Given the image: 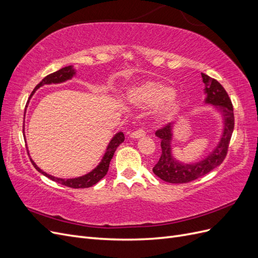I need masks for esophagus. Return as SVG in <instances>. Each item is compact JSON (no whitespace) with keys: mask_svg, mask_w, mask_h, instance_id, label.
Masks as SVG:
<instances>
[{"mask_svg":"<svg viewBox=\"0 0 258 258\" xmlns=\"http://www.w3.org/2000/svg\"><path fill=\"white\" fill-rule=\"evenodd\" d=\"M144 136H145V131H144L143 129H138V130H136V131H134V132H131V135H130V137H131L132 139L142 138V137H144Z\"/></svg>","mask_w":258,"mask_h":258,"instance_id":"esophagus-1","label":"esophagus"}]
</instances>
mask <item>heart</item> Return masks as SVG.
Here are the masks:
<instances>
[{
  "label": "heart",
  "instance_id": "obj_1",
  "mask_svg": "<svg viewBox=\"0 0 258 258\" xmlns=\"http://www.w3.org/2000/svg\"><path fill=\"white\" fill-rule=\"evenodd\" d=\"M173 89L160 82H146L134 88L129 97L134 102L142 105H157L165 102L161 115L165 118L173 116L179 108V101L172 95Z\"/></svg>",
  "mask_w": 258,
  "mask_h": 258
}]
</instances>
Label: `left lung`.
<instances>
[{
  "mask_svg": "<svg viewBox=\"0 0 258 258\" xmlns=\"http://www.w3.org/2000/svg\"><path fill=\"white\" fill-rule=\"evenodd\" d=\"M202 80L206 86L207 99L206 102L216 105L224 116V132L220 144L214 152L202 161L192 163V165H182L174 160L171 156V129L172 123L156 130V136L160 139L161 155L160 158L153 168V172L161 179L169 183L181 184L195 181L206 175L210 171L218 167L224 161L228 153V146L235 128V116H233V106L227 91L223 86L212 77L201 73Z\"/></svg>",
  "mask_w": 258,
  "mask_h": 258,
  "instance_id": "8db88e82",
  "label": "left lung"
}]
</instances>
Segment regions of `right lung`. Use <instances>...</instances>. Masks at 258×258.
I'll return each mask as SVG.
<instances>
[{"instance_id": "right-lung-1", "label": "right lung", "mask_w": 258, "mask_h": 258, "mask_svg": "<svg viewBox=\"0 0 258 258\" xmlns=\"http://www.w3.org/2000/svg\"><path fill=\"white\" fill-rule=\"evenodd\" d=\"M74 74H75V71H74V69L72 67H64V68L60 69L59 71L53 72V73L47 75L46 77H44V79L36 85V87L34 88L32 93H31V95H30V98L32 97V95L35 92V90L37 88H40L41 86H43L45 84L62 83V82H64L67 80L71 79V77ZM123 140H124L123 134H122V132H118V134H117L112 139V141L110 142V144H108V146L106 148V153L104 155L102 161L99 163V166L95 170H92L91 172H89L88 174L83 175L81 177H76V178L63 179V178H58V177L51 176V175H49L47 173L43 172V171L35 165L34 161L32 159H30V160H31V162H32V165L35 167V169L38 171V172H41L45 176L49 177L50 179H52V181H54V182H57V183H59L61 185L68 186V187H71V188H87V187H90V186H93L95 184H97L101 178H102L103 176H105V174L107 173V171H108V167H110V162H111V160L113 158L116 148L119 146V144H121L123 142Z\"/></svg>"}]
</instances>
